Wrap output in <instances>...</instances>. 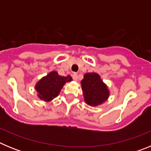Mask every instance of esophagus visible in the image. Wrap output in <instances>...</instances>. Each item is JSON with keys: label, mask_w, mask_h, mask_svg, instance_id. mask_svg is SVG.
<instances>
[{"label": "esophagus", "mask_w": 151, "mask_h": 151, "mask_svg": "<svg viewBox=\"0 0 151 151\" xmlns=\"http://www.w3.org/2000/svg\"><path fill=\"white\" fill-rule=\"evenodd\" d=\"M73 78L74 80H76V81H77V80H78V74H77V73H73Z\"/></svg>", "instance_id": "esophagus-1"}]
</instances>
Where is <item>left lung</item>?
I'll use <instances>...</instances> for the list:
<instances>
[{
  "label": "left lung",
  "mask_w": 151,
  "mask_h": 151,
  "mask_svg": "<svg viewBox=\"0 0 151 151\" xmlns=\"http://www.w3.org/2000/svg\"><path fill=\"white\" fill-rule=\"evenodd\" d=\"M81 83L85 101L88 105L97 106L107 100L110 93L98 74L86 73Z\"/></svg>",
  "instance_id": "1"
}]
</instances>
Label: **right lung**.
Segmentation results:
<instances>
[{
    "instance_id": "right-lung-1",
    "label": "right lung",
    "mask_w": 151,
    "mask_h": 151,
    "mask_svg": "<svg viewBox=\"0 0 151 151\" xmlns=\"http://www.w3.org/2000/svg\"><path fill=\"white\" fill-rule=\"evenodd\" d=\"M70 76H61L57 72H51L43 77L35 85L38 97L45 101H50L57 97L66 82H71Z\"/></svg>"
}]
</instances>
